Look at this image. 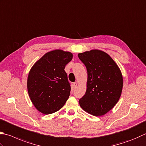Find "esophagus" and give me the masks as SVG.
<instances>
[{"instance_id": "34e87169", "label": "esophagus", "mask_w": 146, "mask_h": 146, "mask_svg": "<svg viewBox=\"0 0 146 146\" xmlns=\"http://www.w3.org/2000/svg\"><path fill=\"white\" fill-rule=\"evenodd\" d=\"M74 86L75 88H76L77 86H78V83L77 82H74Z\"/></svg>"}]
</instances>
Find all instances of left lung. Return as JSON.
Masks as SVG:
<instances>
[{
	"mask_svg": "<svg viewBox=\"0 0 146 146\" xmlns=\"http://www.w3.org/2000/svg\"><path fill=\"white\" fill-rule=\"evenodd\" d=\"M86 66V91L79 100L81 108L95 116H101L113 108L121 95L123 84L119 67L108 54L92 49L78 54Z\"/></svg>",
	"mask_w": 146,
	"mask_h": 146,
	"instance_id": "8db88e82",
	"label": "left lung"
}]
</instances>
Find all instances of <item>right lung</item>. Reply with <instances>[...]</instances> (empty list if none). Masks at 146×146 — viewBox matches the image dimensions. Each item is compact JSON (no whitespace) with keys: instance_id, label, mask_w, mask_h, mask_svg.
Here are the masks:
<instances>
[{"instance_id":"obj_1","label":"right lung","mask_w":146,"mask_h":146,"mask_svg":"<svg viewBox=\"0 0 146 146\" xmlns=\"http://www.w3.org/2000/svg\"><path fill=\"white\" fill-rule=\"evenodd\" d=\"M72 58L69 51L54 49L44 54L30 70L27 79L29 97L41 113H54L68 100L70 86L64 69Z\"/></svg>"}]
</instances>
